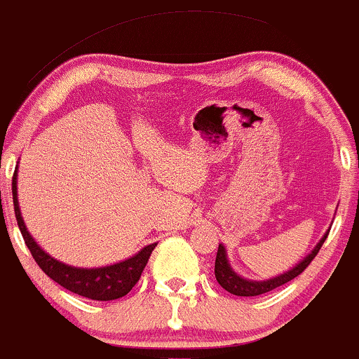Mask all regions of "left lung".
Segmentation results:
<instances>
[{"instance_id": "left-lung-1", "label": "left lung", "mask_w": 359, "mask_h": 359, "mask_svg": "<svg viewBox=\"0 0 359 359\" xmlns=\"http://www.w3.org/2000/svg\"><path fill=\"white\" fill-rule=\"evenodd\" d=\"M328 231L323 235V238L316 243V247L311 250V254H308V256L299 262V264H295L294 268L289 269L287 273H283V275L264 280V282H254V280H247L236 275L233 269H231L230 262H228L226 249L219 243V247H217V254H216V264H214V275H216L217 283H219L224 290H228L233 295H240V297H254V295L266 294V292L275 290L276 287L285 285L287 282H290V280H294L295 276L301 275V273L308 268L309 262L315 259L316 254L320 252L321 245H323V242L327 240Z\"/></svg>"}]
</instances>
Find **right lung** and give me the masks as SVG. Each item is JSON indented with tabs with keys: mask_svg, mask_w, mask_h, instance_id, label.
I'll return each instance as SVG.
<instances>
[{
	"mask_svg": "<svg viewBox=\"0 0 359 359\" xmlns=\"http://www.w3.org/2000/svg\"><path fill=\"white\" fill-rule=\"evenodd\" d=\"M12 194L15 217H17L18 228H20L22 236H24L25 245L29 247L39 268L58 285L77 295L93 299V301H114V299L124 297L138 283L140 276H142L143 269L149 262L150 254H152L157 243H150V245L143 247L138 254H135L129 259L117 262V264L103 266V268H74V266L53 259L50 254L44 252L41 247L34 242L27 228H25L17 201V169L13 172Z\"/></svg>",
	"mask_w": 359,
	"mask_h": 359,
	"instance_id": "right-lung-1",
	"label": "right lung"
}]
</instances>
